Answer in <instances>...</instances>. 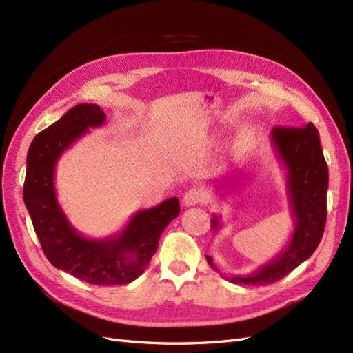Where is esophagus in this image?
Masks as SVG:
<instances>
[{
	"label": "esophagus",
	"mask_w": 353,
	"mask_h": 353,
	"mask_svg": "<svg viewBox=\"0 0 353 353\" xmlns=\"http://www.w3.org/2000/svg\"><path fill=\"white\" fill-rule=\"evenodd\" d=\"M206 194L201 188H190L184 196H183V203L185 206H193L201 202H205Z\"/></svg>",
	"instance_id": "esophagus-1"
}]
</instances>
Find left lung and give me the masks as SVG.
Listing matches in <instances>:
<instances>
[{"label": "left lung", "instance_id": "obj_1", "mask_svg": "<svg viewBox=\"0 0 353 353\" xmlns=\"http://www.w3.org/2000/svg\"><path fill=\"white\" fill-rule=\"evenodd\" d=\"M270 139L277 159L286 169V192L294 217V232L272 261L248 276H223L212 257L205 256L214 271L235 285L263 286L286 277L314 253L325 230L328 166L317 128L312 123L298 128L274 127ZM228 184L232 188V184ZM211 228L216 232L221 228L220 217L212 216Z\"/></svg>", "mask_w": 353, "mask_h": 353}]
</instances>
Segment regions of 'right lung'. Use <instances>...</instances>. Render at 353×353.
<instances>
[{"instance_id":"1","label":"right lung","mask_w":353,"mask_h":353,"mask_svg":"<svg viewBox=\"0 0 353 353\" xmlns=\"http://www.w3.org/2000/svg\"><path fill=\"white\" fill-rule=\"evenodd\" d=\"M106 121L99 105L81 103L57 123L40 132L27 154L23 202L30 212L43 253L55 268L90 285H127L147 270L160 235L178 217V197L136 211L124 229L106 238H88L77 232L57 199L55 172L63 152Z\"/></svg>"}]
</instances>
